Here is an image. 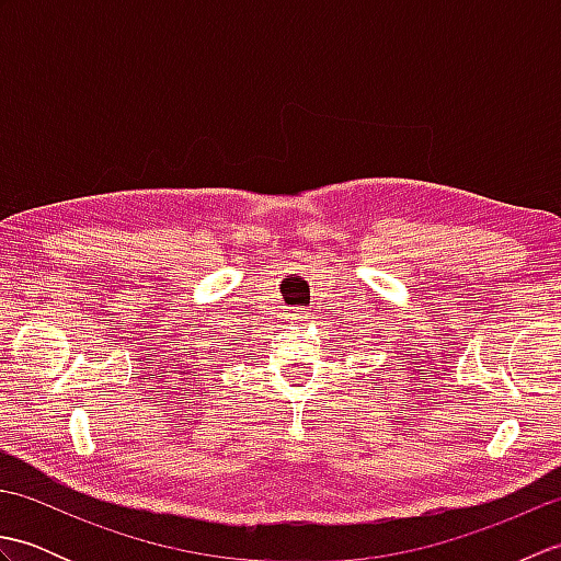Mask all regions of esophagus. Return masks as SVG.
<instances>
[{
  "label": "esophagus",
  "instance_id": "esophagus-1",
  "mask_svg": "<svg viewBox=\"0 0 561 561\" xmlns=\"http://www.w3.org/2000/svg\"><path fill=\"white\" fill-rule=\"evenodd\" d=\"M296 320H304V318H308V308H296V311L291 313Z\"/></svg>",
  "mask_w": 561,
  "mask_h": 561
}]
</instances>
